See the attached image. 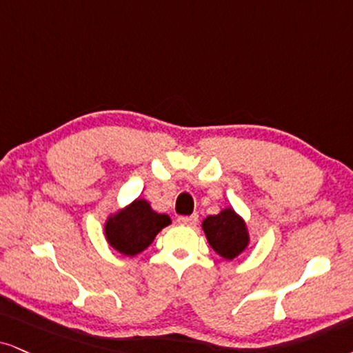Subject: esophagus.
<instances>
[{
  "instance_id": "1",
  "label": "esophagus",
  "mask_w": 353,
  "mask_h": 353,
  "mask_svg": "<svg viewBox=\"0 0 353 353\" xmlns=\"http://www.w3.org/2000/svg\"><path fill=\"white\" fill-rule=\"evenodd\" d=\"M176 223L181 225H194L198 223V214H191V216H178Z\"/></svg>"
}]
</instances>
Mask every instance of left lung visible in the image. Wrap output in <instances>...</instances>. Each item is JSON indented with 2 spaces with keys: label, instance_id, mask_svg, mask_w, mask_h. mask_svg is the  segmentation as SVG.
Here are the masks:
<instances>
[{
  "label": "left lung",
  "instance_id": "obj_1",
  "mask_svg": "<svg viewBox=\"0 0 353 353\" xmlns=\"http://www.w3.org/2000/svg\"><path fill=\"white\" fill-rule=\"evenodd\" d=\"M208 242L225 260H232L243 252L249 243V236L243 221L232 210H224L203 221Z\"/></svg>",
  "mask_w": 353,
  "mask_h": 353
}]
</instances>
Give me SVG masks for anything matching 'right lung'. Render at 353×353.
Instances as JSON below:
<instances>
[{"label": "right lung", "instance_id": "right-lung-1", "mask_svg": "<svg viewBox=\"0 0 353 353\" xmlns=\"http://www.w3.org/2000/svg\"><path fill=\"white\" fill-rule=\"evenodd\" d=\"M170 224L167 214H159L145 199H136L106 223V239L112 249L124 255H137L145 250L157 234Z\"/></svg>", "mask_w": 353, "mask_h": 353}]
</instances>
